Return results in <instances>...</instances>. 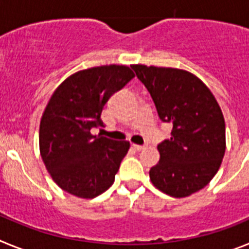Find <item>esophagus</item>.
Here are the masks:
<instances>
[{"mask_svg":"<svg viewBox=\"0 0 249 249\" xmlns=\"http://www.w3.org/2000/svg\"><path fill=\"white\" fill-rule=\"evenodd\" d=\"M132 147H133L136 151H142V149L146 148V146H141V144H135V143L132 144Z\"/></svg>","mask_w":249,"mask_h":249,"instance_id":"obj_1","label":"esophagus"}]
</instances>
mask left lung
<instances>
[{"instance_id":"1","label":"left lung","mask_w":249,"mask_h":249,"mask_svg":"<svg viewBox=\"0 0 249 249\" xmlns=\"http://www.w3.org/2000/svg\"><path fill=\"white\" fill-rule=\"evenodd\" d=\"M158 116L172 123L171 138L158 144L160 162L149 169L153 186L176 198L210 183L226 152V124L218 102L193 73L179 68L132 65Z\"/></svg>"}]
</instances>
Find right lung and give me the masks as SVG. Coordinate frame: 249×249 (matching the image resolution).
Instances as JSON below:
<instances>
[{
    "label": "right lung",
    "instance_id": "1",
    "mask_svg": "<svg viewBox=\"0 0 249 249\" xmlns=\"http://www.w3.org/2000/svg\"><path fill=\"white\" fill-rule=\"evenodd\" d=\"M135 77L123 65L87 68L67 77L51 96L39 123V152L59 188L94 198L113 184L128 141L92 135L102 127L103 106Z\"/></svg>",
    "mask_w": 249,
    "mask_h": 249
}]
</instances>
